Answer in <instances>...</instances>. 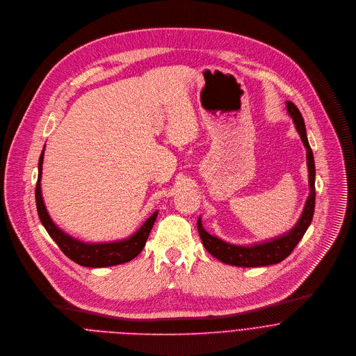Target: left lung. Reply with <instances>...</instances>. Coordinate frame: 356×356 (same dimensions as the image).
<instances>
[{
  "label": "left lung",
  "instance_id": "1",
  "mask_svg": "<svg viewBox=\"0 0 356 356\" xmlns=\"http://www.w3.org/2000/svg\"><path fill=\"white\" fill-rule=\"evenodd\" d=\"M286 105H287V112L294 120L296 128H297V131H298V134H300V136H301V139H302V142L307 147V161H308V171H309L311 192H309V197L307 200L305 209H304L302 216L298 220L297 225L289 234H286L284 236L273 238L270 241L261 243V244H254V245H250V247L229 244V243H225L224 240H221L218 237L207 234L206 229L202 225L200 218H199L197 220V229H199L200 238L203 241V245L206 247V250L213 257H216L217 259H220L225 264L235 265V266H247V268L277 264V262L283 261L284 258H287L291 254L294 247L298 244V241L302 238L304 234L308 229V227L311 225L314 211H315V195H316L314 153H312V149L309 146L304 119H302L298 108L293 102H286Z\"/></svg>",
  "mask_w": 356,
  "mask_h": 356
}]
</instances>
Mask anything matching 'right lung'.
I'll return each instance as SVG.
<instances>
[{
    "mask_svg": "<svg viewBox=\"0 0 356 356\" xmlns=\"http://www.w3.org/2000/svg\"><path fill=\"white\" fill-rule=\"evenodd\" d=\"M42 159L44 150L38 160V179L35 185V204L41 224L47 229L48 235L55 240L59 248L63 251L66 257L74 261L79 265L88 266V268H105L113 266L131 261L135 258L145 247V243L149 237V234L153 228V224L157 217V211L153 213L145 224L139 228L136 234L127 240L113 241V243H102V244H88L62 232L49 218L47 209L44 206V200L41 196V171H42Z\"/></svg>",
    "mask_w": 356,
    "mask_h": 356,
    "instance_id": "obj_1",
    "label": "right lung"
}]
</instances>
